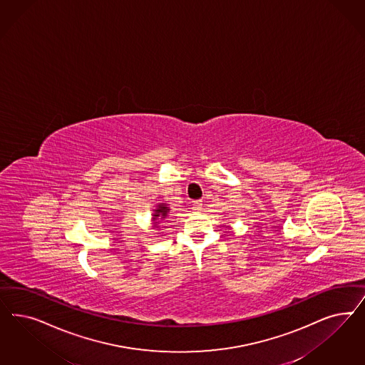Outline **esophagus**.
<instances>
[{"label": "esophagus", "mask_w": 365, "mask_h": 365, "mask_svg": "<svg viewBox=\"0 0 365 365\" xmlns=\"http://www.w3.org/2000/svg\"><path fill=\"white\" fill-rule=\"evenodd\" d=\"M202 208V201L196 200L193 202V211H200Z\"/></svg>", "instance_id": "34e87169"}]
</instances>
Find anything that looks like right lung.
Returning <instances> with one entry per match:
<instances>
[{
  "label": "right lung",
  "instance_id": "add662e5",
  "mask_svg": "<svg viewBox=\"0 0 365 365\" xmlns=\"http://www.w3.org/2000/svg\"><path fill=\"white\" fill-rule=\"evenodd\" d=\"M169 212L168 210V207H165V205H158V208L155 210V213H154V220H158V217H161V219H165L166 217V213ZM157 223V222H155ZM155 227H157V224H154Z\"/></svg>",
  "mask_w": 365,
  "mask_h": 365
}]
</instances>
